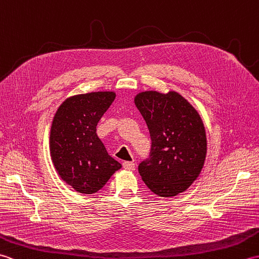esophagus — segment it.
Returning <instances> with one entry per match:
<instances>
[{
  "label": "esophagus",
  "mask_w": 259,
  "mask_h": 259,
  "mask_svg": "<svg viewBox=\"0 0 259 259\" xmlns=\"http://www.w3.org/2000/svg\"><path fill=\"white\" fill-rule=\"evenodd\" d=\"M123 168L126 170H135L136 164L133 161H124L123 163Z\"/></svg>",
  "instance_id": "obj_1"
}]
</instances>
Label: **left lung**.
Segmentation results:
<instances>
[{"instance_id": "8db88e82", "label": "left lung", "mask_w": 259, "mask_h": 259, "mask_svg": "<svg viewBox=\"0 0 259 259\" xmlns=\"http://www.w3.org/2000/svg\"><path fill=\"white\" fill-rule=\"evenodd\" d=\"M151 138L139 174L160 197H174L198 178L207 153L206 130L197 110L178 92H140L135 97Z\"/></svg>"}]
</instances>
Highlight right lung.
<instances>
[{
    "mask_svg": "<svg viewBox=\"0 0 259 259\" xmlns=\"http://www.w3.org/2000/svg\"><path fill=\"white\" fill-rule=\"evenodd\" d=\"M115 98L112 91L75 95L57 110L50 130V155L61 179L81 194L100 190L121 163L109 156L97 124Z\"/></svg>",
    "mask_w": 259,
    "mask_h": 259,
    "instance_id": "right-lung-1",
    "label": "right lung"
}]
</instances>
